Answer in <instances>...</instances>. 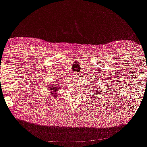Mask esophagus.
<instances>
[{"label": "esophagus", "instance_id": "esophagus-1", "mask_svg": "<svg viewBox=\"0 0 147 147\" xmlns=\"http://www.w3.org/2000/svg\"><path fill=\"white\" fill-rule=\"evenodd\" d=\"M80 75V74L79 73H75V74H74V77H75L76 78H79Z\"/></svg>", "mask_w": 147, "mask_h": 147}]
</instances>
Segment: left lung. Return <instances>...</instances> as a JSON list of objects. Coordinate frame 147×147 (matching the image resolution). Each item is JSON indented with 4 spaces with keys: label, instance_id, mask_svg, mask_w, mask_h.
<instances>
[{
    "label": "left lung",
    "instance_id": "left-lung-1",
    "mask_svg": "<svg viewBox=\"0 0 147 147\" xmlns=\"http://www.w3.org/2000/svg\"><path fill=\"white\" fill-rule=\"evenodd\" d=\"M100 93V90H94V95L95 96V94H99Z\"/></svg>",
    "mask_w": 147,
    "mask_h": 147
}]
</instances>
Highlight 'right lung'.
I'll return each mask as SVG.
<instances>
[{
	"instance_id": "add662e5",
	"label": "right lung",
	"mask_w": 147,
	"mask_h": 147,
	"mask_svg": "<svg viewBox=\"0 0 147 147\" xmlns=\"http://www.w3.org/2000/svg\"><path fill=\"white\" fill-rule=\"evenodd\" d=\"M49 90H50V92H51V93L50 94H52V95H53L54 97H57V92L59 90V87H56V86H51V87H49Z\"/></svg>"
}]
</instances>
